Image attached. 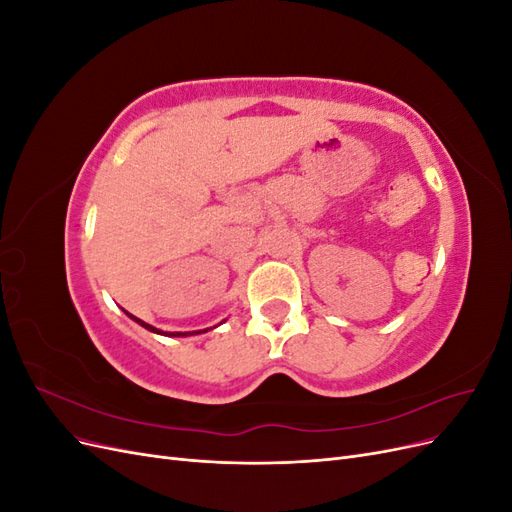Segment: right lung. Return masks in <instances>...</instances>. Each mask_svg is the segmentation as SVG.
Returning <instances> with one entry per match:
<instances>
[{
	"mask_svg": "<svg viewBox=\"0 0 512 512\" xmlns=\"http://www.w3.org/2000/svg\"><path fill=\"white\" fill-rule=\"evenodd\" d=\"M128 316H130L132 320H136L138 324H141V327H145L147 331H151V333H158V335H164V333H162L160 329H156V327H151V324H147V322H143V320H138V318H134L132 314H128ZM205 331H207V329H205ZM205 331H203V333H205ZM198 333H200V331H198ZM170 335H177V337H179V335H188V333H170Z\"/></svg>",
	"mask_w": 512,
	"mask_h": 512,
	"instance_id": "right-lung-1",
	"label": "right lung"
}]
</instances>
